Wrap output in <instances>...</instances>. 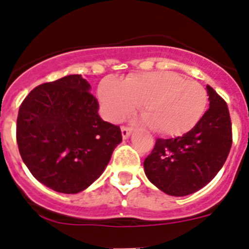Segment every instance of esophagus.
I'll list each match as a JSON object with an SVG mask.
<instances>
[{"mask_svg": "<svg viewBox=\"0 0 249 249\" xmlns=\"http://www.w3.org/2000/svg\"><path fill=\"white\" fill-rule=\"evenodd\" d=\"M121 132H122V137L126 140V138H128L129 135H131L132 128H129V127H126V126H122L121 127Z\"/></svg>", "mask_w": 249, "mask_h": 249, "instance_id": "34e87169", "label": "esophagus"}]
</instances>
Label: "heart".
I'll use <instances>...</instances> for the list:
<instances>
[{
  "label": "heart",
  "instance_id": "heart-1",
  "mask_svg": "<svg viewBox=\"0 0 249 249\" xmlns=\"http://www.w3.org/2000/svg\"><path fill=\"white\" fill-rule=\"evenodd\" d=\"M103 116L120 122L141 106V116L162 136L186 133L199 122L208 105L203 86L175 72H146L122 82L106 78L98 87Z\"/></svg>",
  "mask_w": 249,
  "mask_h": 249
}]
</instances>
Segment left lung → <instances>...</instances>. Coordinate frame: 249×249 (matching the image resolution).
Returning a JSON list of instances; mask_svg holds the SVG:
<instances>
[{
	"instance_id": "1",
	"label": "left lung",
	"mask_w": 249,
	"mask_h": 249,
	"mask_svg": "<svg viewBox=\"0 0 249 249\" xmlns=\"http://www.w3.org/2000/svg\"><path fill=\"white\" fill-rule=\"evenodd\" d=\"M210 108L191 131L176 138H157L144 160L152 183L169 196H187L211 182L224 164L232 146L227 103L207 86Z\"/></svg>"
}]
</instances>
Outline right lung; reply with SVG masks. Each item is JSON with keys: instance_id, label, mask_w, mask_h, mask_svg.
<instances>
[{"instance_id": "right-lung-1", "label": "right lung", "mask_w": 249, "mask_h": 249, "mask_svg": "<svg viewBox=\"0 0 249 249\" xmlns=\"http://www.w3.org/2000/svg\"><path fill=\"white\" fill-rule=\"evenodd\" d=\"M81 74L35 87L19 106V155L37 181L73 195L91 186L122 141L118 126L98 116V101Z\"/></svg>"}]
</instances>
